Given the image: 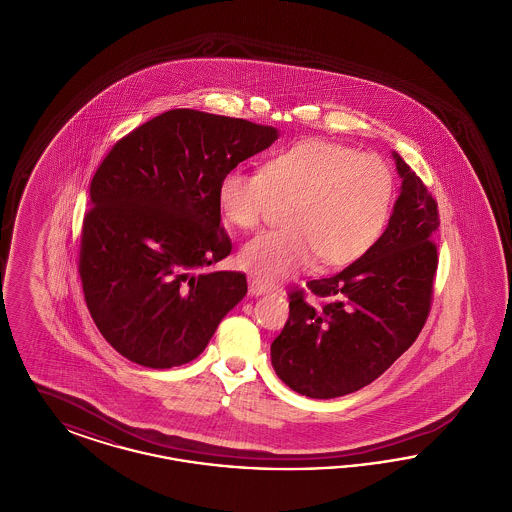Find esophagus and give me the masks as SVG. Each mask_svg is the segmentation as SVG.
Returning <instances> with one entry per match:
<instances>
[{"label": "esophagus", "instance_id": "1", "mask_svg": "<svg viewBox=\"0 0 512 512\" xmlns=\"http://www.w3.org/2000/svg\"><path fill=\"white\" fill-rule=\"evenodd\" d=\"M268 288L261 282V280H257V278H249V293L251 295H263V293H267Z\"/></svg>", "mask_w": 512, "mask_h": 512}]
</instances>
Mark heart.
Masks as SVG:
<instances>
[{
    "instance_id": "b5f03b06",
    "label": "heart",
    "mask_w": 512,
    "mask_h": 512,
    "mask_svg": "<svg viewBox=\"0 0 512 512\" xmlns=\"http://www.w3.org/2000/svg\"><path fill=\"white\" fill-rule=\"evenodd\" d=\"M395 180L372 153L328 140H303L272 155L263 171L230 169L219 184L224 220L255 228L276 201H292V228L261 232L244 245L240 263L265 282L309 267L359 261L380 240L393 207Z\"/></svg>"
}]
</instances>
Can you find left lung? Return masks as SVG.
<instances>
[{"mask_svg":"<svg viewBox=\"0 0 512 512\" xmlns=\"http://www.w3.org/2000/svg\"><path fill=\"white\" fill-rule=\"evenodd\" d=\"M401 194L374 247L328 278L307 282L324 299L290 292V318L270 345L278 378L293 391L332 399L382 376L418 338L438 270V201L393 151Z\"/></svg>","mask_w":512,"mask_h":512,"instance_id":"obj_1","label":"left lung"}]
</instances>
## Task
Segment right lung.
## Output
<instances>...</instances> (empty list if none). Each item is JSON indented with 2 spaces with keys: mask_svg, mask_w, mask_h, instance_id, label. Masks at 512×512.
Here are the masks:
<instances>
[{
  "mask_svg": "<svg viewBox=\"0 0 512 512\" xmlns=\"http://www.w3.org/2000/svg\"><path fill=\"white\" fill-rule=\"evenodd\" d=\"M278 130L194 109L144 122L90 184L78 272L88 311L122 357L147 368L194 361L247 293L242 272H201L230 255L219 184Z\"/></svg>",
  "mask_w": 512,
  "mask_h": 512,
  "instance_id": "1",
  "label": "right lung"
}]
</instances>
